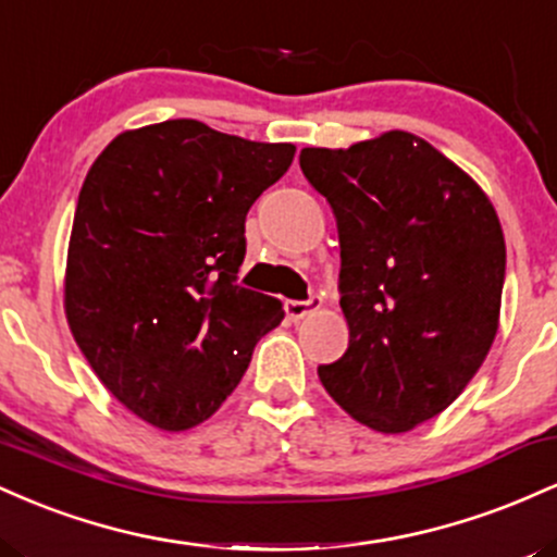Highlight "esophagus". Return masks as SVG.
<instances>
[{"label":"esophagus","instance_id":"esophagus-1","mask_svg":"<svg viewBox=\"0 0 557 557\" xmlns=\"http://www.w3.org/2000/svg\"><path fill=\"white\" fill-rule=\"evenodd\" d=\"M319 306H322V298H317V296H311L309 300H287V304H285V314L290 317L293 322H298V319L314 314Z\"/></svg>","mask_w":557,"mask_h":557}]
</instances>
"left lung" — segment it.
Returning <instances> with one entry per match:
<instances>
[{
	"mask_svg": "<svg viewBox=\"0 0 557 557\" xmlns=\"http://www.w3.org/2000/svg\"><path fill=\"white\" fill-rule=\"evenodd\" d=\"M300 170L335 214L350 335L319 380L369 430H413L463 393L497 335L505 238L495 207L406 131L304 149Z\"/></svg>",
	"mask_w": 557,
	"mask_h": 557,
	"instance_id": "left-lung-1",
	"label": "left lung"
}]
</instances>
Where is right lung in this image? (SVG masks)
<instances>
[{
	"label": "right lung",
	"mask_w": 557,
	"mask_h": 557,
	"mask_svg": "<svg viewBox=\"0 0 557 557\" xmlns=\"http://www.w3.org/2000/svg\"><path fill=\"white\" fill-rule=\"evenodd\" d=\"M296 146L198 120L136 127L96 157L75 207L65 317L96 376L164 432L207 421L253 345L283 322L277 298L235 283L251 203Z\"/></svg>",
	"instance_id": "right-lung-1"
}]
</instances>
